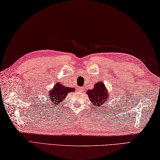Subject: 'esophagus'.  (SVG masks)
<instances>
[{
  "label": "esophagus",
  "mask_w": 160,
  "mask_h": 160,
  "mask_svg": "<svg viewBox=\"0 0 160 160\" xmlns=\"http://www.w3.org/2000/svg\"><path fill=\"white\" fill-rule=\"evenodd\" d=\"M78 91H79L80 93H82L83 91H84V89H83L82 87H78Z\"/></svg>",
  "instance_id": "obj_1"
}]
</instances>
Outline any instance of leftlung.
Masks as SVG:
<instances>
[{
	"mask_svg": "<svg viewBox=\"0 0 160 160\" xmlns=\"http://www.w3.org/2000/svg\"><path fill=\"white\" fill-rule=\"evenodd\" d=\"M87 95L89 96L91 103L95 106L94 108L96 107V108L104 106L106 102L111 101V99H109V92H108L107 87L102 81L95 84L93 89L87 91Z\"/></svg>",
	"mask_w": 160,
	"mask_h": 160,
	"instance_id": "obj_1",
	"label": "left lung"
}]
</instances>
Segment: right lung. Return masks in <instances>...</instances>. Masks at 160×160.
Wrapping results in <instances>:
<instances>
[{
  "mask_svg": "<svg viewBox=\"0 0 160 160\" xmlns=\"http://www.w3.org/2000/svg\"><path fill=\"white\" fill-rule=\"evenodd\" d=\"M75 91L74 88L68 87L64 86L60 82H56L54 84L52 89L48 92V98L51 102H50L53 104H58L62 102L64 99H65L67 94L70 92H73Z\"/></svg>",
  "mask_w": 160,
  "mask_h": 160,
  "instance_id": "add662e5",
  "label": "right lung"
}]
</instances>
